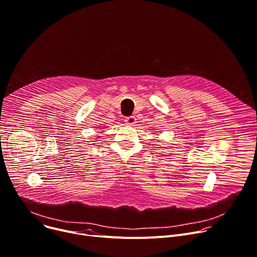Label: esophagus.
I'll return each instance as SVG.
<instances>
[{"label":"esophagus","instance_id":"1","mask_svg":"<svg viewBox=\"0 0 257 257\" xmlns=\"http://www.w3.org/2000/svg\"><path fill=\"white\" fill-rule=\"evenodd\" d=\"M125 122L128 125H134L136 123V118L134 116H129L125 118Z\"/></svg>","mask_w":257,"mask_h":257}]
</instances>
